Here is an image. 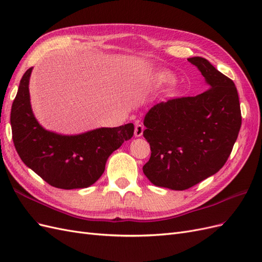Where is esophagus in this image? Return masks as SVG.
<instances>
[{"label": "esophagus", "mask_w": 262, "mask_h": 262, "mask_svg": "<svg viewBox=\"0 0 262 262\" xmlns=\"http://www.w3.org/2000/svg\"><path fill=\"white\" fill-rule=\"evenodd\" d=\"M144 125L141 124V123H137L136 124V129H134V136L136 137H141L142 134H143V131H144Z\"/></svg>", "instance_id": "1"}]
</instances>
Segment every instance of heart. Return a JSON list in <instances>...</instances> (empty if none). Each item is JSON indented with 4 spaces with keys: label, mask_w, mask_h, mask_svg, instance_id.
<instances>
[{
    "label": "heart",
    "mask_w": 262,
    "mask_h": 262,
    "mask_svg": "<svg viewBox=\"0 0 262 262\" xmlns=\"http://www.w3.org/2000/svg\"><path fill=\"white\" fill-rule=\"evenodd\" d=\"M157 80H158V82H161V83L167 82V81L170 80V76L168 74H166V73H161L160 75L157 76Z\"/></svg>",
    "instance_id": "obj_1"
}]
</instances>
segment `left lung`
<instances>
[{
	"instance_id": "obj_1",
	"label": "left lung",
	"mask_w": 262,
	"mask_h": 262,
	"mask_svg": "<svg viewBox=\"0 0 262 262\" xmlns=\"http://www.w3.org/2000/svg\"><path fill=\"white\" fill-rule=\"evenodd\" d=\"M209 89L162 101L144 118L150 157L143 166L158 187L186 190L217 172L232 153L242 125L236 86L204 58H189Z\"/></svg>"
}]
</instances>
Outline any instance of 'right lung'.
Listing matches in <instances>:
<instances>
[{
  "instance_id": "add662e5",
  "label": "right lung",
  "mask_w": 262,
  "mask_h": 262,
  "mask_svg": "<svg viewBox=\"0 0 262 262\" xmlns=\"http://www.w3.org/2000/svg\"><path fill=\"white\" fill-rule=\"evenodd\" d=\"M31 70L23 75L12 105L15 148L24 164L50 186L67 190L90 187L102 175L110 154L132 138L134 125L100 128L70 137L45 130L30 107Z\"/></svg>"
}]
</instances>
